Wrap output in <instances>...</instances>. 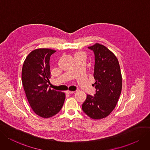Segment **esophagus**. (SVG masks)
I'll return each instance as SVG.
<instances>
[{
    "label": "esophagus",
    "mask_w": 150,
    "mask_h": 150,
    "mask_svg": "<svg viewBox=\"0 0 150 150\" xmlns=\"http://www.w3.org/2000/svg\"><path fill=\"white\" fill-rule=\"evenodd\" d=\"M74 92H75L74 91H67V94H72V93H74Z\"/></svg>",
    "instance_id": "1"
}]
</instances>
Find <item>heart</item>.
Returning a JSON list of instances; mask_svg holds the SVG:
<instances>
[{
  "instance_id": "obj_1",
  "label": "heart",
  "mask_w": 150,
  "mask_h": 150,
  "mask_svg": "<svg viewBox=\"0 0 150 150\" xmlns=\"http://www.w3.org/2000/svg\"><path fill=\"white\" fill-rule=\"evenodd\" d=\"M83 55V53L82 52H78L76 54V55Z\"/></svg>"
}]
</instances>
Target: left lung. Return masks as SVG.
<instances>
[{
    "mask_svg": "<svg viewBox=\"0 0 150 150\" xmlns=\"http://www.w3.org/2000/svg\"><path fill=\"white\" fill-rule=\"evenodd\" d=\"M88 48L95 55L96 93L87 95L82 108L91 118L100 119L108 116L116 106L121 93L122 76L117 58L108 48L98 43Z\"/></svg>",
    "mask_w": 150,
    "mask_h": 150,
    "instance_id": "8db88e82",
    "label": "left lung"
}]
</instances>
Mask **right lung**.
I'll return each mask as SVG.
<instances>
[{
    "instance_id": "right-lung-1",
    "label": "right lung",
    "mask_w": 150,
    "mask_h": 150,
    "mask_svg": "<svg viewBox=\"0 0 150 150\" xmlns=\"http://www.w3.org/2000/svg\"><path fill=\"white\" fill-rule=\"evenodd\" d=\"M56 52L49 49L32 51L24 62L21 81L28 102L38 116L49 118L61 110L65 100L63 92L49 88L50 57Z\"/></svg>"
}]
</instances>
